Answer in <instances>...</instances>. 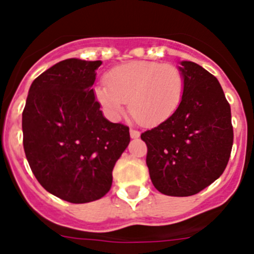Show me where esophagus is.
Wrapping results in <instances>:
<instances>
[{"label":"esophagus","mask_w":254,"mask_h":254,"mask_svg":"<svg viewBox=\"0 0 254 254\" xmlns=\"http://www.w3.org/2000/svg\"><path fill=\"white\" fill-rule=\"evenodd\" d=\"M129 133H130V138H133V139H135V138H138V137H139V135H140L139 130L133 129V128H130Z\"/></svg>","instance_id":"34e87169"}]
</instances>
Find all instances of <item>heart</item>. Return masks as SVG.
<instances>
[{"label": "heart", "mask_w": 254, "mask_h": 254, "mask_svg": "<svg viewBox=\"0 0 254 254\" xmlns=\"http://www.w3.org/2000/svg\"><path fill=\"white\" fill-rule=\"evenodd\" d=\"M185 79L173 64L134 60L110 70L106 84L95 89L99 104L112 119L128 110L142 126H155L174 115L183 101Z\"/></svg>", "instance_id": "1"}]
</instances>
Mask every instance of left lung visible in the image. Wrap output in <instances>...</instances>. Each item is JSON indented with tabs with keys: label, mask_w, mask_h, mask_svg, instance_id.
I'll use <instances>...</instances> for the list:
<instances>
[{
	"label": "left lung",
	"mask_w": 254,
	"mask_h": 254,
	"mask_svg": "<svg viewBox=\"0 0 254 254\" xmlns=\"http://www.w3.org/2000/svg\"><path fill=\"white\" fill-rule=\"evenodd\" d=\"M185 91L180 106L140 134L150 180L169 196H191L226 169L233 144L231 107L218 80L192 62H182Z\"/></svg>",
	"instance_id": "8db88e82"
}]
</instances>
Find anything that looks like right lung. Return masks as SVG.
I'll use <instances>...</instances> for the list:
<instances>
[{"instance_id":"add662e5","label":"right lung","mask_w":254,"mask_h":254,"mask_svg":"<svg viewBox=\"0 0 254 254\" xmlns=\"http://www.w3.org/2000/svg\"><path fill=\"white\" fill-rule=\"evenodd\" d=\"M101 60L66 59L31 85L22 114L23 148L34 177L50 194L85 204L111 189L112 170L129 128L107 121L94 94Z\"/></svg>"}]
</instances>
